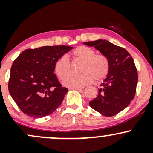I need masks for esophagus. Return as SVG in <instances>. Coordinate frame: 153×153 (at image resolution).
<instances>
[{"mask_svg": "<svg viewBox=\"0 0 153 153\" xmlns=\"http://www.w3.org/2000/svg\"><path fill=\"white\" fill-rule=\"evenodd\" d=\"M73 88L76 89V90H78V91H82L84 88L83 87H76V88Z\"/></svg>", "mask_w": 153, "mask_h": 153, "instance_id": "obj_1", "label": "esophagus"}]
</instances>
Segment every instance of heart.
<instances>
[{"instance_id": "b5f03b06", "label": "heart", "mask_w": 153, "mask_h": 153, "mask_svg": "<svg viewBox=\"0 0 153 153\" xmlns=\"http://www.w3.org/2000/svg\"><path fill=\"white\" fill-rule=\"evenodd\" d=\"M73 57L82 60L80 74H71L63 83L69 88L81 87L94 80L101 81L106 77L109 70L108 59L103 54H96L93 49L85 46L78 47L72 52ZM54 71L61 80L65 78L71 72V65L66 55L61 56L54 63Z\"/></svg>"}]
</instances>
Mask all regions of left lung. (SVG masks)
Returning a JSON list of instances; mask_svg holds the SVG:
<instances>
[{
	"mask_svg": "<svg viewBox=\"0 0 153 153\" xmlns=\"http://www.w3.org/2000/svg\"><path fill=\"white\" fill-rule=\"evenodd\" d=\"M83 45L94 47L106 57L109 65L99 95L90 101V106L106 117L117 114L129 106L136 92L138 75L133 58L125 49L106 39L87 42Z\"/></svg>",
	"mask_w": 153,
	"mask_h": 153,
	"instance_id": "1",
	"label": "left lung"
}]
</instances>
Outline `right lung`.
I'll return each mask as SVG.
<instances>
[{
  "mask_svg": "<svg viewBox=\"0 0 153 153\" xmlns=\"http://www.w3.org/2000/svg\"><path fill=\"white\" fill-rule=\"evenodd\" d=\"M72 49L65 45L28 49L13 61L8 91L26 115L42 118L60 106L68 90L54 73V63Z\"/></svg>",
  "mask_w": 153,
  "mask_h": 153,
  "instance_id": "add662e5",
  "label": "right lung"
}]
</instances>
